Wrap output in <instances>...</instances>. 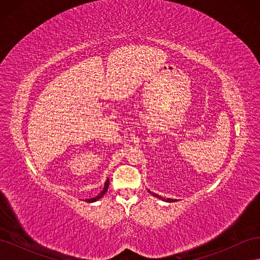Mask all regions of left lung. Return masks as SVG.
Instances as JSON below:
<instances>
[{
	"label": "left lung",
	"instance_id": "1",
	"mask_svg": "<svg viewBox=\"0 0 260 260\" xmlns=\"http://www.w3.org/2000/svg\"><path fill=\"white\" fill-rule=\"evenodd\" d=\"M155 198H158V199H160V200H162V201H165V199H162L161 196H159V195H157V194H154V193H152ZM167 202H170V203H172V202H176V200H172V199H168L167 200Z\"/></svg>",
	"mask_w": 260,
	"mask_h": 260
}]
</instances>
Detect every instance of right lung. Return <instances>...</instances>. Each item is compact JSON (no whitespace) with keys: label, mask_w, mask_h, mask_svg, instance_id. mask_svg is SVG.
I'll return each instance as SVG.
<instances>
[{"label":"right lung","mask_w":260,"mask_h":260,"mask_svg":"<svg viewBox=\"0 0 260 260\" xmlns=\"http://www.w3.org/2000/svg\"><path fill=\"white\" fill-rule=\"evenodd\" d=\"M108 185H109V180L107 179V181L105 182V185H104L103 191H102L98 196H95V198H92V199H89V200H85V202H88V203H93V202H95V201L100 200V199L102 198V196H103V195L107 192V190H108Z\"/></svg>","instance_id":"obj_1"}]
</instances>
